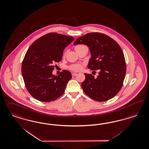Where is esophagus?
Masks as SVG:
<instances>
[{"instance_id":"obj_1","label":"esophagus","mask_w":149,"mask_h":149,"mask_svg":"<svg viewBox=\"0 0 149 149\" xmlns=\"http://www.w3.org/2000/svg\"><path fill=\"white\" fill-rule=\"evenodd\" d=\"M72 76L74 77V76H76L77 75V73H73L72 74Z\"/></svg>"}]
</instances>
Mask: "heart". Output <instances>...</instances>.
I'll use <instances>...</instances> for the list:
<instances>
[{
  "instance_id": "obj_1",
  "label": "heart",
  "mask_w": 149,
  "mask_h": 149,
  "mask_svg": "<svg viewBox=\"0 0 149 149\" xmlns=\"http://www.w3.org/2000/svg\"><path fill=\"white\" fill-rule=\"evenodd\" d=\"M83 46H84V45H77L75 46L74 49L75 50H77ZM82 65L80 64H73L69 67V68L73 71H79L82 69Z\"/></svg>"
}]
</instances>
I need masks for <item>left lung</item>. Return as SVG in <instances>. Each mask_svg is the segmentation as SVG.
Returning <instances> with one entry per match:
<instances>
[{"instance_id":"left-lung-1","label":"left lung","mask_w":149,"mask_h":149,"mask_svg":"<svg viewBox=\"0 0 149 149\" xmlns=\"http://www.w3.org/2000/svg\"><path fill=\"white\" fill-rule=\"evenodd\" d=\"M79 44L89 47L91 57L88 68L99 70L97 78L84 73L86 78L81 84L84 92L98 102L113 98L120 90L126 73L125 60L120 46L110 37L97 33L78 38L74 45Z\"/></svg>"}]
</instances>
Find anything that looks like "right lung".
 Masks as SVG:
<instances>
[{"instance_id": "obj_1", "label": "right lung", "mask_w": 149, "mask_h": 149, "mask_svg": "<svg viewBox=\"0 0 149 149\" xmlns=\"http://www.w3.org/2000/svg\"><path fill=\"white\" fill-rule=\"evenodd\" d=\"M72 36L49 33L41 36L29 48L22 62V72L28 92L38 100L49 102L61 96L71 72L64 70L52 74L55 62L61 61L63 50L74 40Z\"/></svg>"}]
</instances>
